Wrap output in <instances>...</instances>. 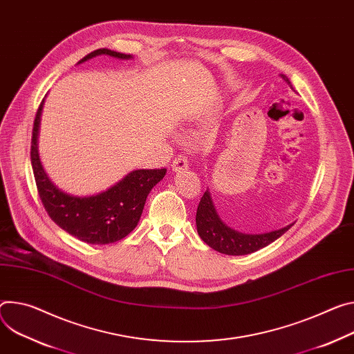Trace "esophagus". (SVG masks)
<instances>
[{"mask_svg": "<svg viewBox=\"0 0 354 354\" xmlns=\"http://www.w3.org/2000/svg\"><path fill=\"white\" fill-rule=\"evenodd\" d=\"M187 167H189V160H187L186 156L178 155V156L174 159L172 169H174L175 172H180V171H183V169H187Z\"/></svg>", "mask_w": 354, "mask_h": 354, "instance_id": "esophagus-1", "label": "esophagus"}]
</instances>
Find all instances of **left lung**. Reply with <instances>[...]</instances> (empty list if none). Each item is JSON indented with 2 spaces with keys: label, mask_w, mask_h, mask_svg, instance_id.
Instances as JSON below:
<instances>
[{
  "label": "left lung",
  "mask_w": 354,
  "mask_h": 354,
  "mask_svg": "<svg viewBox=\"0 0 354 354\" xmlns=\"http://www.w3.org/2000/svg\"><path fill=\"white\" fill-rule=\"evenodd\" d=\"M281 77L289 84V87L294 88L285 75H281ZM292 226L294 223L288 224V226L282 229L263 234H245L233 230L227 224L221 221L220 216L216 212L209 190L203 194L196 212V227L201 239L213 250L227 255H245L264 248L266 245L279 239Z\"/></svg>",
  "instance_id": "1"
}]
</instances>
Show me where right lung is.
I'll return each instance as SVG.
<instances>
[{
	"instance_id": "add662e5",
	"label": "right lung",
	"mask_w": 354,
	"mask_h": 354,
	"mask_svg": "<svg viewBox=\"0 0 354 354\" xmlns=\"http://www.w3.org/2000/svg\"><path fill=\"white\" fill-rule=\"evenodd\" d=\"M99 55L118 59L133 57L103 48L86 55L79 60V65ZM44 102L45 99L38 109L32 130L30 164L45 210L60 229L84 243L110 244L124 239L137 227L151 189L164 179L167 169L133 171L107 190L93 196L80 198L65 194L50 182L41 164L38 137Z\"/></svg>"
}]
</instances>
